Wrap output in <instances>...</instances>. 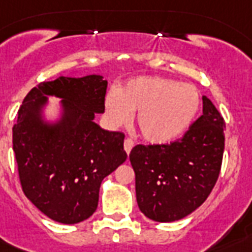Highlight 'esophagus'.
I'll use <instances>...</instances> for the list:
<instances>
[{"instance_id": "esophagus-1", "label": "esophagus", "mask_w": 252, "mask_h": 252, "mask_svg": "<svg viewBox=\"0 0 252 252\" xmlns=\"http://www.w3.org/2000/svg\"><path fill=\"white\" fill-rule=\"evenodd\" d=\"M124 147H125V151H126V154H130V151H131V148L134 147V142H132L131 139H125V143H124Z\"/></svg>"}]
</instances>
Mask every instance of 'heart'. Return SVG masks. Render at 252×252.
<instances>
[{
    "instance_id": "b5f03b06",
    "label": "heart",
    "mask_w": 252,
    "mask_h": 252,
    "mask_svg": "<svg viewBox=\"0 0 252 252\" xmlns=\"http://www.w3.org/2000/svg\"><path fill=\"white\" fill-rule=\"evenodd\" d=\"M200 92L192 84L160 76L128 80L104 101L106 120L124 126L135 114V127L146 142L169 143L190 126L200 110Z\"/></svg>"
}]
</instances>
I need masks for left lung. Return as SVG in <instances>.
I'll use <instances>...</instances> for the list:
<instances>
[{
    "instance_id": "left-lung-1",
    "label": "left lung",
    "mask_w": 252,
    "mask_h": 252,
    "mask_svg": "<svg viewBox=\"0 0 252 252\" xmlns=\"http://www.w3.org/2000/svg\"><path fill=\"white\" fill-rule=\"evenodd\" d=\"M225 148V121L202 97V116L183 138L167 144H136L128 155L140 212L173 222L202 205L217 183Z\"/></svg>"
}]
</instances>
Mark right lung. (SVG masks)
<instances>
[{"label":"right lung","instance_id":"add662e5","mask_svg":"<svg viewBox=\"0 0 252 252\" xmlns=\"http://www.w3.org/2000/svg\"><path fill=\"white\" fill-rule=\"evenodd\" d=\"M108 81L99 75L64 77L32 88L13 126V150L25 196L60 223H79L94 213L105 177L126 160L125 134L95 124L104 113ZM48 95L62 98V117L42 120Z\"/></svg>","mask_w":252,"mask_h":252}]
</instances>
